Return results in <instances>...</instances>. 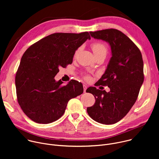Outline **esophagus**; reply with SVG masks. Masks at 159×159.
Masks as SVG:
<instances>
[{
    "mask_svg": "<svg viewBox=\"0 0 159 159\" xmlns=\"http://www.w3.org/2000/svg\"><path fill=\"white\" fill-rule=\"evenodd\" d=\"M83 88H84V92L85 93L86 89H87V86L86 85H83Z\"/></svg>",
    "mask_w": 159,
    "mask_h": 159,
    "instance_id": "1",
    "label": "esophagus"
}]
</instances>
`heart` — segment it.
<instances>
[{"instance_id": "obj_1", "label": "heart", "mask_w": 159, "mask_h": 159, "mask_svg": "<svg viewBox=\"0 0 159 159\" xmlns=\"http://www.w3.org/2000/svg\"><path fill=\"white\" fill-rule=\"evenodd\" d=\"M91 48H92V50H93L94 53L95 54L96 57L100 54H102V53H106V52H107V48L106 47V45L104 43H101V42L93 43L91 44ZM78 52H79V50H77L75 52V56L77 54ZM86 79H89L90 77H86Z\"/></svg>"}]
</instances>
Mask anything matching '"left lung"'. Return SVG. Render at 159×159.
<instances>
[{
  "label": "left lung",
  "instance_id": "obj_1",
  "mask_svg": "<svg viewBox=\"0 0 159 159\" xmlns=\"http://www.w3.org/2000/svg\"><path fill=\"white\" fill-rule=\"evenodd\" d=\"M90 34L109 44L112 57L96 85L107 86L110 91L89 87L86 92L93 94L96 101L87 108V112L99 123L115 124L126 115L137 99L144 80L142 55L136 44L118 30L90 31Z\"/></svg>",
  "mask_w": 159,
  "mask_h": 159
}]
</instances>
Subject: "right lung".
<instances>
[{
    "mask_svg": "<svg viewBox=\"0 0 159 159\" xmlns=\"http://www.w3.org/2000/svg\"><path fill=\"white\" fill-rule=\"evenodd\" d=\"M88 32L57 33L30 47L22 55L15 83L18 103L32 121L48 124L64 114L69 101L83 93L82 84L66 85L55 77L59 67L72 64L75 51L87 39Z\"/></svg>",
    "mask_w": 159,
    "mask_h": 159,
    "instance_id": "add662e5",
    "label": "right lung"
}]
</instances>
